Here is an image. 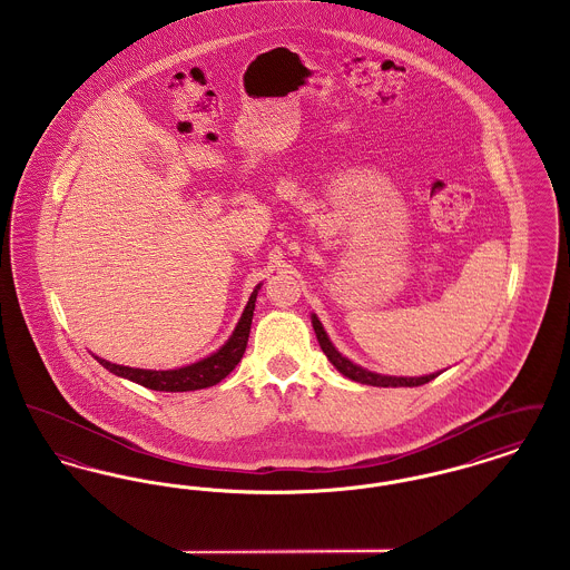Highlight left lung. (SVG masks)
I'll list each match as a JSON object with an SVG mask.
<instances>
[{"label": "left lung", "mask_w": 570, "mask_h": 570, "mask_svg": "<svg viewBox=\"0 0 570 570\" xmlns=\"http://www.w3.org/2000/svg\"><path fill=\"white\" fill-rule=\"evenodd\" d=\"M312 326H314V333L318 337V344L323 348V353L326 354V358L331 361V365L346 379L354 380V382H361V384H370V386H421V384H428L430 380H434L440 372L435 374H428V376H384V374H376V372H370L361 365H356L354 361H351L348 356L340 353L333 342L328 340L326 335L325 326L318 321L316 314H312Z\"/></svg>", "instance_id": "8db88e82"}]
</instances>
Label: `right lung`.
Masks as SVG:
<instances>
[{"mask_svg":"<svg viewBox=\"0 0 570 570\" xmlns=\"http://www.w3.org/2000/svg\"><path fill=\"white\" fill-rule=\"evenodd\" d=\"M261 286L263 284H258L252 291L244 314L235 326V331L230 333V337L217 348L216 353H212L209 356L196 361V363L177 367V370H140V367L110 363L107 358H100L96 354L94 356L102 367L109 370L110 374H115L119 379L132 380L136 384L147 386L151 391L184 393V391H198V389L214 386L219 380L226 379L244 356L247 337H249V326H252V316H254V305H256Z\"/></svg>","mask_w":570,"mask_h":570,"instance_id":"obj_1","label":"right lung"}]
</instances>
